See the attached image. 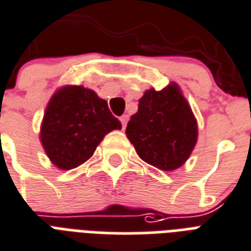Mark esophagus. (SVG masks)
Masks as SVG:
<instances>
[{
  "label": "esophagus",
  "mask_w": 251,
  "mask_h": 251,
  "mask_svg": "<svg viewBox=\"0 0 251 251\" xmlns=\"http://www.w3.org/2000/svg\"><path fill=\"white\" fill-rule=\"evenodd\" d=\"M120 122H122V127H123V129H124V128H126V126H127V123H128V115L120 116Z\"/></svg>",
  "instance_id": "34e87169"
}]
</instances>
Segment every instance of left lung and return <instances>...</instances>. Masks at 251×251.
<instances>
[{"label": "left lung", "mask_w": 251, "mask_h": 251, "mask_svg": "<svg viewBox=\"0 0 251 251\" xmlns=\"http://www.w3.org/2000/svg\"><path fill=\"white\" fill-rule=\"evenodd\" d=\"M136 153L147 164L173 172L188 160L198 141V122L178 83L149 89L126 129Z\"/></svg>", "instance_id": "1"}]
</instances>
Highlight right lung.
I'll return each mask as SVG.
<instances>
[{
    "mask_svg": "<svg viewBox=\"0 0 251 251\" xmlns=\"http://www.w3.org/2000/svg\"><path fill=\"white\" fill-rule=\"evenodd\" d=\"M122 124L107 102L91 89L65 85L52 95L40 126V143L56 168L71 170L86 162L108 132Z\"/></svg>",
    "mask_w": 251,
    "mask_h": 251,
    "instance_id": "add662e5",
    "label": "right lung"
}]
</instances>
